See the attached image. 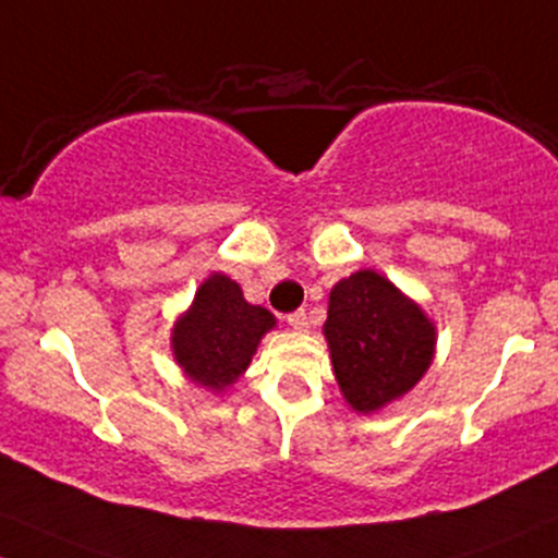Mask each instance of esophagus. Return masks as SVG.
<instances>
[{
    "label": "esophagus",
    "mask_w": 558,
    "mask_h": 558,
    "mask_svg": "<svg viewBox=\"0 0 558 558\" xmlns=\"http://www.w3.org/2000/svg\"><path fill=\"white\" fill-rule=\"evenodd\" d=\"M286 320H289V326L293 330H307L310 328V317H307V312H304V310L291 312V315L286 317Z\"/></svg>",
    "instance_id": "34e87169"
}]
</instances>
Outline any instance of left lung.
<instances>
[{
    "mask_svg": "<svg viewBox=\"0 0 558 558\" xmlns=\"http://www.w3.org/2000/svg\"><path fill=\"white\" fill-rule=\"evenodd\" d=\"M323 333L341 395L357 413H376L408 395L437 344L426 312L376 269H360L330 289Z\"/></svg>",
    "mask_w": 558,
    "mask_h": 558,
    "instance_id": "obj_1",
    "label": "left lung"
}]
</instances>
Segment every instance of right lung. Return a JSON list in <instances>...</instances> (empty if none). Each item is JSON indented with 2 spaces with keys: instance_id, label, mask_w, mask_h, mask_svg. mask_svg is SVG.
I'll return each mask as SVG.
<instances>
[{
  "instance_id": "1",
  "label": "right lung",
  "mask_w": 558,
  "mask_h": 558,
  "mask_svg": "<svg viewBox=\"0 0 558 558\" xmlns=\"http://www.w3.org/2000/svg\"><path fill=\"white\" fill-rule=\"evenodd\" d=\"M272 328V312L248 304L235 280L214 272L171 328V352L190 381L225 391L248 368L262 336Z\"/></svg>"
}]
</instances>
